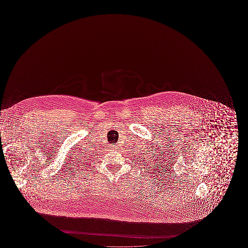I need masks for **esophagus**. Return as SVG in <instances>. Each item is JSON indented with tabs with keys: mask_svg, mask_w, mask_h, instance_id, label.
Returning a JSON list of instances; mask_svg holds the SVG:
<instances>
[{
	"mask_svg": "<svg viewBox=\"0 0 248 248\" xmlns=\"http://www.w3.org/2000/svg\"><path fill=\"white\" fill-rule=\"evenodd\" d=\"M109 149H110V151L113 152V151H116V150L118 149V147H117L116 145H110V146H109Z\"/></svg>",
	"mask_w": 248,
	"mask_h": 248,
	"instance_id": "34e87169",
	"label": "esophagus"
}]
</instances>
